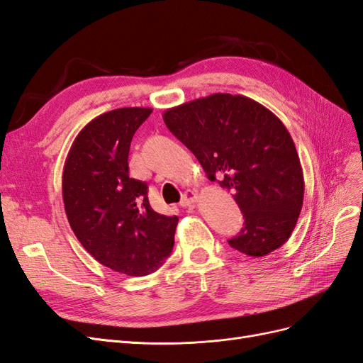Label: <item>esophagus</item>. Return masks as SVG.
Here are the masks:
<instances>
[{
  "label": "esophagus",
  "instance_id": "obj_1",
  "mask_svg": "<svg viewBox=\"0 0 363 363\" xmlns=\"http://www.w3.org/2000/svg\"><path fill=\"white\" fill-rule=\"evenodd\" d=\"M196 199H199V194H196L195 191H191V189L186 191L183 194V199L180 201V206L182 207H191L196 201Z\"/></svg>",
  "mask_w": 363,
  "mask_h": 363
}]
</instances>
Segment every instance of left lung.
I'll list each match as a JSON object with an SVG mask.
<instances>
[{"label":"left lung","mask_w":363,"mask_h":363,"mask_svg":"<svg viewBox=\"0 0 363 363\" xmlns=\"http://www.w3.org/2000/svg\"><path fill=\"white\" fill-rule=\"evenodd\" d=\"M163 121L207 179L233 192L245 223L230 247L262 257L286 242L303 207L304 177L276 115L248 96L212 94L168 108Z\"/></svg>","instance_id":"left-lung-1"}]
</instances>
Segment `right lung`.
<instances>
[{"label":"right lung","instance_id":"obj_1","mask_svg":"<svg viewBox=\"0 0 363 363\" xmlns=\"http://www.w3.org/2000/svg\"><path fill=\"white\" fill-rule=\"evenodd\" d=\"M152 108L123 107L86 124L65 160L62 191L74 235L89 255L116 272H155L174 247L177 216L155 212L148 186L130 179L131 139Z\"/></svg>","mask_w":363,"mask_h":363}]
</instances>
